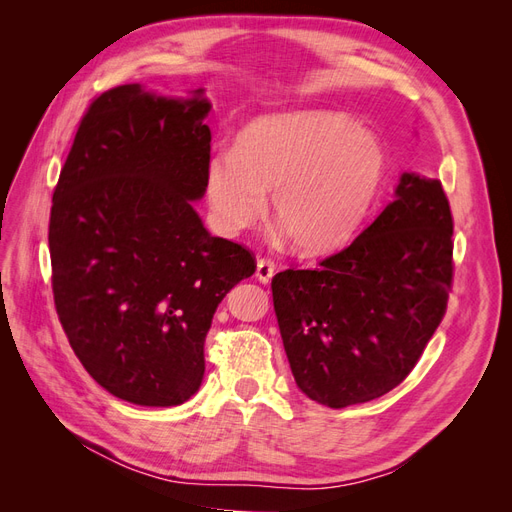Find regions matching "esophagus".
Wrapping results in <instances>:
<instances>
[{
	"label": "esophagus",
	"mask_w": 512,
	"mask_h": 512,
	"mask_svg": "<svg viewBox=\"0 0 512 512\" xmlns=\"http://www.w3.org/2000/svg\"><path fill=\"white\" fill-rule=\"evenodd\" d=\"M273 275H275V265H273V262L267 260V258H258V262H256L258 282L269 284L273 280Z\"/></svg>",
	"instance_id": "34e87169"
}]
</instances>
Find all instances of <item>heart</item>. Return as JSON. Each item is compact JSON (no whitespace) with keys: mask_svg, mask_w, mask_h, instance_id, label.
I'll return each mask as SVG.
<instances>
[{"mask_svg":"<svg viewBox=\"0 0 512 512\" xmlns=\"http://www.w3.org/2000/svg\"><path fill=\"white\" fill-rule=\"evenodd\" d=\"M386 175L378 136L346 113L297 111L260 117L232 153L207 166V203L220 230L250 228L267 207L292 250L329 256L346 247L374 207Z\"/></svg>","mask_w":512,"mask_h":512,"instance_id":"1","label":"heart"}]
</instances>
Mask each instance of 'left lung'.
<instances>
[{"mask_svg": "<svg viewBox=\"0 0 512 512\" xmlns=\"http://www.w3.org/2000/svg\"><path fill=\"white\" fill-rule=\"evenodd\" d=\"M451 237L442 183L404 173L393 203L346 250L273 277L284 350L309 399L346 408L406 380L446 312Z\"/></svg>", "mask_w": 512, "mask_h": 512, "instance_id": "left-lung-1", "label": "left lung"}]
</instances>
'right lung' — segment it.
I'll list each match as a JSON object with an SVG mask.
<instances>
[{
    "mask_svg": "<svg viewBox=\"0 0 512 512\" xmlns=\"http://www.w3.org/2000/svg\"><path fill=\"white\" fill-rule=\"evenodd\" d=\"M205 89L168 98L121 85L91 102L53 194V297L68 342L102 389L136 406L188 401L205 337L254 256L211 237Z\"/></svg>",
    "mask_w": 512,
    "mask_h": 512,
    "instance_id": "obj_1",
    "label": "right lung"
}]
</instances>
